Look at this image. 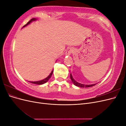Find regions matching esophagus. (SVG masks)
Listing matches in <instances>:
<instances>
[{
    "instance_id": "1",
    "label": "esophagus",
    "mask_w": 126,
    "mask_h": 126,
    "mask_svg": "<svg viewBox=\"0 0 126 126\" xmlns=\"http://www.w3.org/2000/svg\"><path fill=\"white\" fill-rule=\"evenodd\" d=\"M74 50L73 49H72V48H69L68 49V50H67V51L66 52V55H70L72 53H73L74 52Z\"/></svg>"
}]
</instances>
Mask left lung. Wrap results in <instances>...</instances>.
Listing matches in <instances>:
<instances>
[{"mask_svg":"<svg viewBox=\"0 0 126 126\" xmlns=\"http://www.w3.org/2000/svg\"><path fill=\"white\" fill-rule=\"evenodd\" d=\"M70 79L71 80L72 82H73L74 85L76 86H77L80 88H88V87H93L94 85H96V83H94V84H91V85H84V84H82V83H80L79 82H78L77 81H76L72 77V76L71 74H70Z\"/></svg>","mask_w":126,"mask_h":126,"instance_id":"left-lung-1","label":"left lung"}]
</instances>
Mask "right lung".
Returning a JSON list of instances; mask_svg holds the SVG:
<instances>
[{
	"mask_svg": "<svg viewBox=\"0 0 126 126\" xmlns=\"http://www.w3.org/2000/svg\"><path fill=\"white\" fill-rule=\"evenodd\" d=\"M37 20V19H36V18H32V19L31 20H30L29 21H28V22H27V24H26V25H25L24 26H23V27H22V28L25 27L26 26H28V25H29L30 23H32V21H36ZM53 72H54V69H53V70L51 71V73H50V74H49V75L48 76V77H47V78H45V79H44L41 80H40V81H28V82H30V83H33V84H36V85H39L44 84V83H46V82H47V81L49 80V79L51 78V75H52Z\"/></svg>",
	"mask_w": 126,
	"mask_h": 126,
	"instance_id": "right-lung-1",
	"label": "right lung"
}]
</instances>
